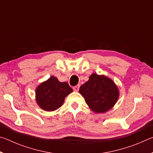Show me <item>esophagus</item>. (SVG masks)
I'll use <instances>...</instances> for the list:
<instances>
[{
	"label": "esophagus",
	"mask_w": 153,
	"mask_h": 153,
	"mask_svg": "<svg viewBox=\"0 0 153 153\" xmlns=\"http://www.w3.org/2000/svg\"><path fill=\"white\" fill-rule=\"evenodd\" d=\"M79 85L78 84V85H77V86H74V91L75 92H77V91H78V90H79Z\"/></svg>",
	"instance_id": "34e87169"
}]
</instances>
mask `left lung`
Returning a JSON list of instances; mask_svg holds the SVG:
<instances>
[{"mask_svg":"<svg viewBox=\"0 0 153 153\" xmlns=\"http://www.w3.org/2000/svg\"><path fill=\"white\" fill-rule=\"evenodd\" d=\"M79 92L90 109L96 113H103L111 109L120 97L118 88L112 79L95 73L80 86Z\"/></svg>","mask_w":153,"mask_h":153,"instance_id":"1","label":"left lung"}]
</instances>
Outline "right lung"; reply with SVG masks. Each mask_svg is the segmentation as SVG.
I'll use <instances>...</instances> for the list:
<instances>
[{
    "instance_id": "obj_1",
    "label": "right lung",
    "mask_w": 153,
    "mask_h": 153,
    "mask_svg": "<svg viewBox=\"0 0 153 153\" xmlns=\"http://www.w3.org/2000/svg\"><path fill=\"white\" fill-rule=\"evenodd\" d=\"M72 92L67 82H61L56 77L51 76L36 88V103L44 111H54L63 105L65 98Z\"/></svg>"
}]
</instances>
